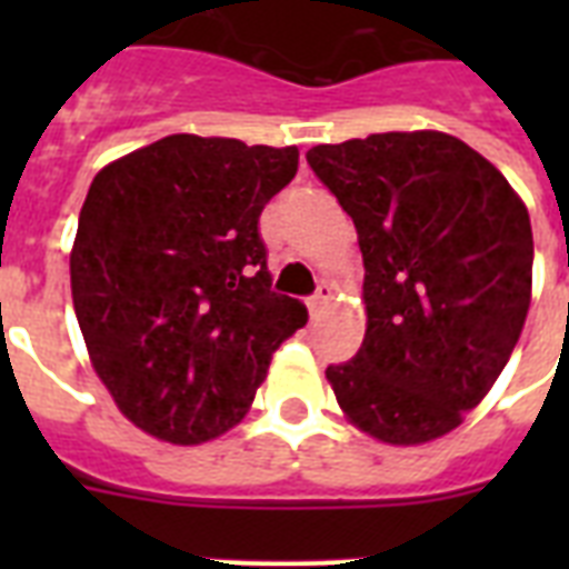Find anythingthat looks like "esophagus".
I'll return each instance as SVG.
<instances>
[{
  "instance_id": "obj_1",
  "label": "esophagus",
  "mask_w": 569,
  "mask_h": 569,
  "mask_svg": "<svg viewBox=\"0 0 569 569\" xmlns=\"http://www.w3.org/2000/svg\"><path fill=\"white\" fill-rule=\"evenodd\" d=\"M330 298H333V286L321 280L319 289H316V295H312L310 301H307V303H310V312H319L321 307H325V303L330 301Z\"/></svg>"
}]
</instances>
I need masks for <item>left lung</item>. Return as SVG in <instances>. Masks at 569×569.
Returning a JSON list of instances; mask_svg holds the SVG:
<instances>
[{"instance_id":"left-lung-1","label":"left lung","mask_w":569,"mask_h":569,"mask_svg":"<svg viewBox=\"0 0 569 569\" xmlns=\"http://www.w3.org/2000/svg\"><path fill=\"white\" fill-rule=\"evenodd\" d=\"M363 250L366 339L328 380L348 419L392 446L463 422L511 357L531 301L529 209L446 132H380L307 153Z\"/></svg>"}]
</instances>
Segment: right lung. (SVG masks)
<instances>
[{"instance_id": "add662e5", "label": "right lung", "mask_w": 569, "mask_h": 569, "mask_svg": "<svg viewBox=\"0 0 569 569\" xmlns=\"http://www.w3.org/2000/svg\"><path fill=\"white\" fill-rule=\"evenodd\" d=\"M298 147L168 136L93 177L70 253L91 363L141 431L197 446L248 413L307 307L277 295L259 214Z\"/></svg>"}]
</instances>
